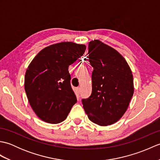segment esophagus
Masks as SVG:
<instances>
[{
    "instance_id": "1",
    "label": "esophagus",
    "mask_w": 160,
    "mask_h": 160,
    "mask_svg": "<svg viewBox=\"0 0 160 160\" xmlns=\"http://www.w3.org/2000/svg\"><path fill=\"white\" fill-rule=\"evenodd\" d=\"M76 94L77 95V96H79V94H80V88L79 87L76 88Z\"/></svg>"
}]
</instances>
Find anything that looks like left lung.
Here are the masks:
<instances>
[{"label":"left lung","instance_id":"left-lung-1","mask_svg":"<svg viewBox=\"0 0 160 160\" xmlns=\"http://www.w3.org/2000/svg\"><path fill=\"white\" fill-rule=\"evenodd\" d=\"M89 60L93 67L92 92L82 99L89 120L100 126L114 124L127 111L133 95V78L120 53L98 40L89 44Z\"/></svg>","mask_w":160,"mask_h":160}]
</instances>
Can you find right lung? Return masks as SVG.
I'll return each mask as SVG.
<instances>
[{
	"label": "right lung",
	"mask_w": 160,
	"mask_h": 160,
	"mask_svg": "<svg viewBox=\"0 0 160 160\" xmlns=\"http://www.w3.org/2000/svg\"><path fill=\"white\" fill-rule=\"evenodd\" d=\"M85 50L84 45L57 43L40 51L29 64L25 73V89L33 111L42 120L60 123L76 103L68 68L83 56Z\"/></svg>",
	"instance_id": "add662e5"
}]
</instances>
